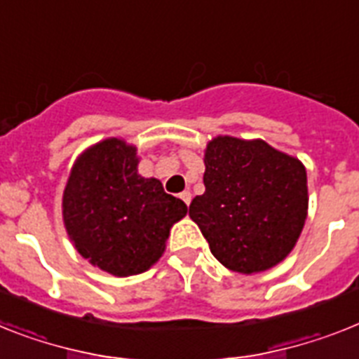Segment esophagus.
<instances>
[{
	"mask_svg": "<svg viewBox=\"0 0 359 359\" xmlns=\"http://www.w3.org/2000/svg\"><path fill=\"white\" fill-rule=\"evenodd\" d=\"M180 198H182V203L188 204L189 206V203H191V194H189L188 189H186V191H182V194H180Z\"/></svg>",
	"mask_w": 359,
	"mask_h": 359,
	"instance_id": "34e87169",
	"label": "esophagus"
}]
</instances>
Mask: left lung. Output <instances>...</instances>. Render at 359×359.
Wrapping results in <instances>:
<instances>
[{
	"label": "left lung",
	"instance_id": "8db88e82",
	"mask_svg": "<svg viewBox=\"0 0 359 359\" xmlns=\"http://www.w3.org/2000/svg\"><path fill=\"white\" fill-rule=\"evenodd\" d=\"M206 191L189 217L231 272H266L287 259L309 215L306 170L261 138L219 135L204 149Z\"/></svg>",
	"mask_w": 359,
	"mask_h": 359
}]
</instances>
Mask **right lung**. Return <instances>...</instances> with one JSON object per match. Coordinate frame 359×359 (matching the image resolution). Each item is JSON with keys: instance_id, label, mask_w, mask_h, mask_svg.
Returning a JSON list of instances; mask_svg holds the SVG:
<instances>
[{"instance_id": "add662e5", "label": "right lung", "mask_w": 359, "mask_h": 359, "mask_svg": "<svg viewBox=\"0 0 359 359\" xmlns=\"http://www.w3.org/2000/svg\"><path fill=\"white\" fill-rule=\"evenodd\" d=\"M138 149L104 138L72 164L62 197L63 226L93 266L116 277L137 276L162 257L175 222L188 213L158 179L138 173Z\"/></svg>"}]
</instances>
